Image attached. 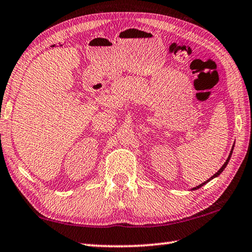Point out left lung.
<instances>
[{"instance_id":"8db88e82","label":"left lung","mask_w":252,"mask_h":252,"mask_svg":"<svg viewBox=\"0 0 252 252\" xmlns=\"http://www.w3.org/2000/svg\"><path fill=\"white\" fill-rule=\"evenodd\" d=\"M234 146L235 145H233V147H231V151H230V153H229V155H228V158L227 159H226V161L224 162V165L223 166H221L220 167V169L218 171V172H216V174H214L213 176H212L211 177V178L209 179V180H206V181H204L203 182V184H201V185H199V186H196L195 187V188H193V189H192V190H196V189H199V188H201V187H203L205 184H208V182L210 181V180H212V179H214V178H216V177H219L220 174H221V172H223V170L226 168V166H227V164H228V161H229V159H230V157H231V154H233V151H234Z\"/></svg>"}]
</instances>
